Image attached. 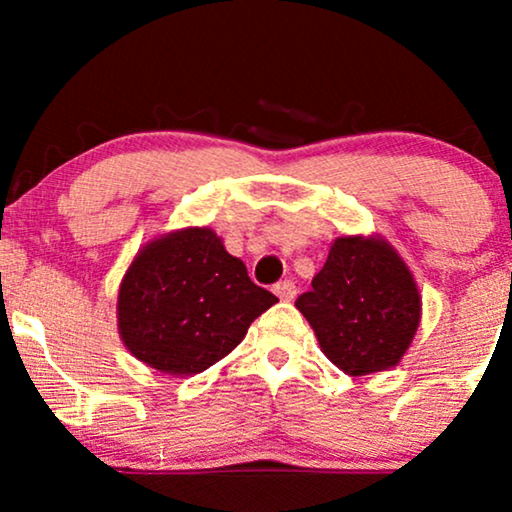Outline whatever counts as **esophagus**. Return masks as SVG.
<instances>
[{"label": "esophagus", "mask_w": 512, "mask_h": 512, "mask_svg": "<svg viewBox=\"0 0 512 512\" xmlns=\"http://www.w3.org/2000/svg\"><path fill=\"white\" fill-rule=\"evenodd\" d=\"M275 293L279 300H293L296 298V284H293L291 279H284V282L275 284Z\"/></svg>", "instance_id": "34e87169"}]
</instances>
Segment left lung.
Here are the masks:
<instances>
[{"instance_id":"8db88e82","label":"left lung","mask_w":512,"mask_h":512,"mask_svg":"<svg viewBox=\"0 0 512 512\" xmlns=\"http://www.w3.org/2000/svg\"><path fill=\"white\" fill-rule=\"evenodd\" d=\"M296 307L321 352L354 377L394 368L422 319L415 277L396 249L375 235L338 237Z\"/></svg>"}]
</instances>
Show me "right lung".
Instances as JSON below:
<instances>
[{"label": "right lung", "mask_w": 512, "mask_h": 512, "mask_svg": "<svg viewBox=\"0 0 512 512\" xmlns=\"http://www.w3.org/2000/svg\"><path fill=\"white\" fill-rule=\"evenodd\" d=\"M275 303L212 228H181L151 240L130 263L118 289V333L146 366L198 375L233 352Z\"/></svg>", "instance_id": "add662e5"}]
</instances>
